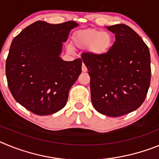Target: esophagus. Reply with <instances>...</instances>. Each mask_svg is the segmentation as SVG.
Returning a JSON list of instances; mask_svg holds the SVG:
<instances>
[{
	"label": "esophagus",
	"instance_id": "esophagus-1",
	"mask_svg": "<svg viewBox=\"0 0 159 159\" xmlns=\"http://www.w3.org/2000/svg\"><path fill=\"white\" fill-rule=\"evenodd\" d=\"M82 71H84V72H86V71H88V69H87V67L85 66V64H83V65H82Z\"/></svg>",
	"mask_w": 159,
	"mask_h": 159
}]
</instances>
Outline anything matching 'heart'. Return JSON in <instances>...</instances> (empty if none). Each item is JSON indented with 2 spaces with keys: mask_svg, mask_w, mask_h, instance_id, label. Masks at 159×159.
Instances as JSON below:
<instances>
[{
  "mask_svg": "<svg viewBox=\"0 0 159 159\" xmlns=\"http://www.w3.org/2000/svg\"><path fill=\"white\" fill-rule=\"evenodd\" d=\"M74 42L80 48H89L90 52L99 55L106 52L111 47L112 42L111 35L107 32L98 30L81 31L74 36Z\"/></svg>",
  "mask_w": 159,
  "mask_h": 159,
  "instance_id": "obj_1",
  "label": "heart"
}]
</instances>
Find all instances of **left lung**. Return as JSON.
<instances>
[{"label":"left lung","instance_id":"obj_1","mask_svg":"<svg viewBox=\"0 0 159 159\" xmlns=\"http://www.w3.org/2000/svg\"><path fill=\"white\" fill-rule=\"evenodd\" d=\"M116 41L107 52H84L81 58L90 75L94 108L111 117L124 116L144 102L151 84V56L147 45L124 24L107 26Z\"/></svg>","mask_w":159,"mask_h":159}]
</instances>
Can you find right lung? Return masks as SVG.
Segmentation results:
<instances>
[{
  "label": "right lung",
  "mask_w": 159,
  "mask_h": 159,
  "mask_svg": "<svg viewBox=\"0 0 159 159\" xmlns=\"http://www.w3.org/2000/svg\"><path fill=\"white\" fill-rule=\"evenodd\" d=\"M78 25L72 20L57 25L38 20L12 40L5 64L8 86L16 102L32 113L48 116L65 107L82 60L64 61L60 55Z\"/></svg>",
  "instance_id": "right-lung-1"
}]
</instances>
